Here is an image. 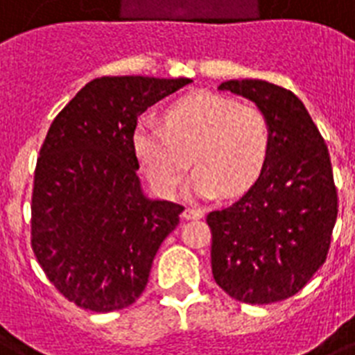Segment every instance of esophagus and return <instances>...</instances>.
Returning a JSON list of instances; mask_svg holds the SVG:
<instances>
[{"instance_id":"34e87169","label":"esophagus","mask_w":355,"mask_h":355,"mask_svg":"<svg viewBox=\"0 0 355 355\" xmlns=\"http://www.w3.org/2000/svg\"><path fill=\"white\" fill-rule=\"evenodd\" d=\"M204 213L202 209H198V207H186L182 213V217L186 218V220H193V218H200L202 217Z\"/></svg>"}]
</instances>
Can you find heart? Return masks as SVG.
Wrapping results in <instances>:
<instances>
[{"label":"heart","instance_id":"obj_1","mask_svg":"<svg viewBox=\"0 0 355 355\" xmlns=\"http://www.w3.org/2000/svg\"><path fill=\"white\" fill-rule=\"evenodd\" d=\"M132 144L160 195L175 193L193 158L195 195L233 197L261 177L272 151V123L257 105L198 91L173 103L166 125L148 118L138 122Z\"/></svg>","mask_w":355,"mask_h":355}]
</instances>
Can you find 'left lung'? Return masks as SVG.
<instances>
[{"label": "left lung", "mask_w": 355, "mask_h": 355, "mask_svg": "<svg viewBox=\"0 0 355 355\" xmlns=\"http://www.w3.org/2000/svg\"><path fill=\"white\" fill-rule=\"evenodd\" d=\"M218 91L266 112L272 151L243 197L207 213L213 279L232 299L270 304L295 295L327 261L339 207L332 162L292 91L262 80H230Z\"/></svg>", "instance_id": "8db88e82"}]
</instances>
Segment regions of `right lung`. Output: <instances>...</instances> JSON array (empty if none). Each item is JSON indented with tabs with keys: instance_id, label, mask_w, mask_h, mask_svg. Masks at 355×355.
<instances>
[{
	"instance_id": "right-lung-1",
	"label": "right lung",
	"mask_w": 355,
	"mask_h": 355,
	"mask_svg": "<svg viewBox=\"0 0 355 355\" xmlns=\"http://www.w3.org/2000/svg\"><path fill=\"white\" fill-rule=\"evenodd\" d=\"M189 78L103 76L58 112L40 149L31 246L63 297L91 312L131 306L184 206L142 195L138 116Z\"/></svg>"
}]
</instances>
